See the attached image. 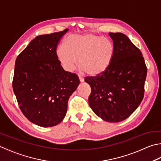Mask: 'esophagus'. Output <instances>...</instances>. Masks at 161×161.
<instances>
[{
	"label": "esophagus",
	"instance_id": "34e87169",
	"mask_svg": "<svg viewBox=\"0 0 161 161\" xmlns=\"http://www.w3.org/2000/svg\"><path fill=\"white\" fill-rule=\"evenodd\" d=\"M78 77H79V79H80V81H81V82H82V81H84V78L81 77V75H78Z\"/></svg>",
	"mask_w": 161,
	"mask_h": 161
}]
</instances>
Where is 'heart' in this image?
<instances>
[{
	"instance_id": "1",
	"label": "heart",
	"mask_w": 161,
	"mask_h": 161,
	"mask_svg": "<svg viewBox=\"0 0 161 161\" xmlns=\"http://www.w3.org/2000/svg\"><path fill=\"white\" fill-rule=\"evenodd\" d=\"M114 45L107 38L94 34L70 35L65 45L57 48L58 59L67 71H72L77 63L87 75L101 74L108 68L114 55Z\"/></svg>"
}]
</instances>
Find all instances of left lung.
Returning <instances> with one entry per match:
<instances>
[{
	"label": "left lung",
	"instance_id": "8db88e82",
	"mask_svg": "<svg viewBox=\"0 0 161 161\" xmlns=\"http://www.w3.org/2000/svg\"><path fill=\"white\" fill-rule=\"evenodd\" d=\"M114 45L110 65L101 74L86 77L92 92L91 108L105 121L118 122L130 117L141 103L147 74L144 57L126 35L109 33Z\"/></svg>",
	"mask_w": 161,
	"mask_h": 161
}]
</instances>
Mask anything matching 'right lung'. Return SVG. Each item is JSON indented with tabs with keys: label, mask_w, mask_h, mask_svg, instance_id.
<instances>
[{
	"label": "right lung",
	"mask_w": 161,
	"mask_h": 161,
	"mask_svg": "<svg viewBox=\"0 0 161 161\" xmlns=\"http://www.w3.org/2000/svg\"><path fill=\"white\" fill-rule=\"evenodd\" d=\"M68 31L37 36L15 60L13 88L19 108L43 127L62 122L69 98L80 84L78 76L64 70L57 57V46Z\"/></svg>",
	"instance_id": "1"
}]
</instances>
